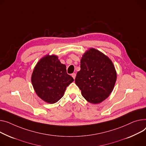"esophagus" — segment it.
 Segmentation results:
<instances>
[{
	"label": "esophagus",
	"mask_w": 146,
	"mask_h": 146,
	"mask_svg": "<svg viewBox=\"0 0 146 146\" xmlns=\"http://www.w3.org/2000/svg\"><path fill=\"white\" fill-rule=\"evenodd\" d=\"M76 76V73H73V74H72V76L73 77V78L74 79H75Z\"/></svg>",
	"instance_id": "34e87169"
}]
</instances>
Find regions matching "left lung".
Instances as JSON below:
<instances>
[{"label": "left lung", "instance_id": "left-lung-1", "mask_svg": "<svg viewBox=\"0 0 146 146\" xmlns=\"http://www.w3.org/2000/svg\"><path fill=\"white\" fill-rule=\"evenodd\" d=\"M117 79L115 67L109 58L91 48L82 56L76 85L83 98L91 103H100L109 96Z\"/></svg>", "mask_w": 146, "mask_h": 146}]
</instances>
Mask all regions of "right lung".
<instances>
[{"instance_id":"1","label":"right lung","mask_w":146,"mask_h":146,"mask_svg":"<svg viewBox=\"0 0 146 146\" xmlns=\"http://www.w3.org/2000/svg\"><path fill=\"white\" fill-rule=\"evenodd\" d=\"M32 83L37 95L53 104L59 101L66 87L74 81L66 72V66L55 55H46L38 61L32 73Z\"/></svg>"}]
</instances>
